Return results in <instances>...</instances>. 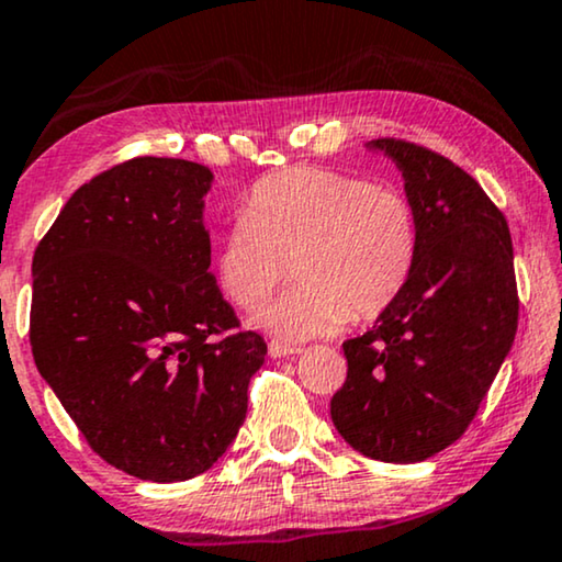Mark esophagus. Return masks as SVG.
Segmentation results:
<instances>
[{"label":"esophagus","mask_w":562,"mask_h":562,"mask_svg":"<svg viewBox=\"0 0 562 562\" xmlns=\"http://www.w3.org/2000/svg\"><path fill=\"white\" fill-rule=\"evenodd\" d=\"M299 348H291V345H283L279 340L268 342V356L271 358H289V356H296Z\"/></svg>","instance_id":"obj_1"}]
</instances>
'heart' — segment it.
Listing matches in <instances>:
<instances>
[{
  "label": "heart",
  "mask_w": 562,
  "mask_h": 562,
  "mask_svg": "<svg viewBox=\"0 0 562 562\" xmlns=\"http://www.w3.org/2000/svg\"><path fill=\"white\" fill-rule=\"evenodd\" d=\"M417 214L402 191L299 166L266 176L217 245V279L245 312L289 273L294 283L252 325L281 340L333 335L375 319L402 296L417 260Z\"/></svg>",
  "instance_id": "obj_1"
}]
</instances>
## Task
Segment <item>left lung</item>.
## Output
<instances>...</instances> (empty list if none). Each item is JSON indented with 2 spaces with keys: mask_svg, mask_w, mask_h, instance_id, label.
I'll list each match as a JSON object with an SVG mask.
<instances>
[{
  "mask_svg": "<svg viewBox=\"0 0 562 562\" xmlns=\"http://www.w3.org/2000/svg\"><path fill=\"white\" fill-rule=\"evenodd\" d=\"M419 229L412 279L366 335L342 342L329 402L342 440L383 463H419L465 432L517 335L512 235L473 176L440 153L381 137Z\"/></svg>",
  "mask_w": 562,
  "mask_h": 562,
  "instance_id": "1",
  "label": "left lung"
}]
</instances>
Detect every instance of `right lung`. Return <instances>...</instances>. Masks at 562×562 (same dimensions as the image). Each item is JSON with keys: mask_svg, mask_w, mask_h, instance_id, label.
<instances>
[{"mask_svg": "<svg viewBox=\"0 0 562 562\" xmlns=\"http://www.w3.org/2000/svg\"><path fill=\"white\" fill-rule=\"evenodd\" d=\"M214 173L133 158L68 199L33 258L30 345L45 383L106 463L140 481L210 471L263 366L210 271Z\"/></svg>", "mask_w": 562, "mask_h": 562, "instance_id": "obj_1", "label": "right lung"}]
</instances>
